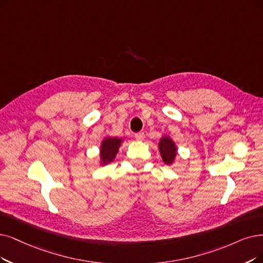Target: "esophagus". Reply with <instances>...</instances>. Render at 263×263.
Here are the masks:
<instances>
[{
  "mask_svg": "<svg viewBox=\"0 0 263 263\" xmlns=\"http://www.w3.org/2000/svg\"><path fill=\"white\" fill-rule=\"evenodd\" d=\"M135 138L137 140H143L144 139V133L140 132V133H136L135 134Z\"/></svg>",
  "mask_w": 263,
  "mask_h": 263,
  "instance_id": "1",
  "label": "esophagus"
}]
</instances>
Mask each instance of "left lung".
Instances as JSON below:
<instances>
[{
  "label": "left lung",
  "instance_id": "1",
  "mask_svg": "<svg viewBox=\"0 0 263 263\" xmlns=\"http://www.w3.org/2000/svg\"><path fill=\"white\" fill-rule=\"evenodd\" d=\"M159 148H160V152L164 163L167 165L172 164L175 160L176 152H177V148L174 141L168 137H163L160 141Z\"/></svg>",
  "mask_w": 263,
  "mask_h": 263
}]
</instances>
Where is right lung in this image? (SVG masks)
<instances>
[{
	"mask_svg": "<svg viewBox=\"0 0 263 263\" xmlns=\"http://www.w3.org/2000/svg\"><path fill=\"white\" fill-rule=\"evenodd\" d=\"M121 143L122 139L119 138H107L102 141L100 149L102 164H108L115 159Z\"/></svg>",
	"mask_w": 263,
	"mask_h": 263,
	"instance_id": "obj_1",
	"label": "right lung"
}]
</instances>
